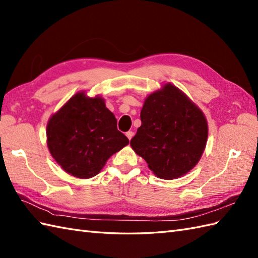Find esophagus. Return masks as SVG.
<instances>
[{"label": "esophagus", "mask_w": 258, "mask_h": 258, "mask_svg": "<svg viewBox=\"0 0 258 258\" xmlns=\"http://www.w3.org/2000/svg\"><path fill=\"white\" fill-rule=\"evenodd\" d=\"M126 136H127V139L131 141V140H132L133 136H134V133L132 132V131H128V132L126 133Z\"/></svg>", "instance_id": "1"}]
</instances>
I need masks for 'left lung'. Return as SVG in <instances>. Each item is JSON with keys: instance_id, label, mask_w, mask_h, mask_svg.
<instances>
[{"instance_id": "obj_1", "label": "left lung", "mask_w": 258, "mask_h": 258, "mask_svg": "<svg viewBox=\"0 0 258 258\" xmlns=\"http://www.w3.org/2000/svg\"><path fill=\"white\" fill-rule=\"evenodd\" d=\"M142 125L131 146L163 179L187 174L205 150L208 125L202 109L171 83L145 98Z\"/></svg>"}]
</instances>
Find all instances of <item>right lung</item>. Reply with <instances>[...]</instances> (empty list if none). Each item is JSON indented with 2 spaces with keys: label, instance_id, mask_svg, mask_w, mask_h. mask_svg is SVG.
I'll return each mask as SVG.
<instances>
[{
  "label": "right lung",
  "instance_id": "right-lung-1",
  "mask_svg": "<svg viewBox=\"0 0 258 258\" xmlns=\"http://www.w3.org/2000/svg\"><path fill=\"white\" fill-rule=\"evenodd\" d=\"M48 151L63 171L91 178L107 160L130 143L117 130L114 114L101 96L74 94L50 117L46 126Z\"/></svg>",
  "mask_w": 258,
  "mask_h": 258
}]
</instances>
